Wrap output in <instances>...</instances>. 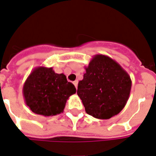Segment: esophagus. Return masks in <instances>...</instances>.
<instances>
[{
    "label": "esophagus",
    "instance_id": "1",
    "mask_svg": "<svg viewBox=\"0 0 156 156\" xmlns=\"http://www.w3.org/2000/svg\"><path fill=\"white\" fill-rule=\"evenodd\" d=\"M73 83H74V85L75 86V87H76V89H77V87H78V80H76V81H74V82H73Z\"/></svg>",
    "mask_w": 156,
    "mask_h": 156
}]
</instances>
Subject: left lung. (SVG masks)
Instances as JSON below:
<instances>
[{"mask_svg":"<svg viewBox=\"0 0 156 156\" xmlns=\"http://www.w3.org/2000/svg\"><path fill=\"white\" fill-rule=\"evenodd\" d=\"M77 94L88 115L108 119L124 108L131 89V77L110 57L96 54L85 67Z\"/></svg>","mask_w":156,"mask_h":156,"instance_id":"8db88e82","label":"left lung"}]
</instances>
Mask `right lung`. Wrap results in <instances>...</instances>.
I'll list each match as a JSON object with an SVG mask.
<instances>
[{
    "instance_id": "right-lung-1",
    "label": "right lung",
    "mask_w": 156,
    "mask_h": 156,
    "mask_svg": "<svg viewBox=\"0 0 156 156\" xmlns=\"http://www.w3.org/2000/svg\"><path fill=\"white\" fill-rule=\"evenodd\" d=\"M22 92L25 103L34 113L49 117L62 113L76 88L64 74H56L52 67L38 66L25 80Z\"/></svg>"
}]
</instances>
